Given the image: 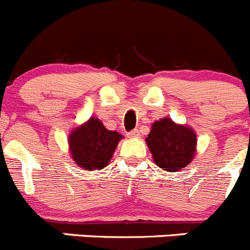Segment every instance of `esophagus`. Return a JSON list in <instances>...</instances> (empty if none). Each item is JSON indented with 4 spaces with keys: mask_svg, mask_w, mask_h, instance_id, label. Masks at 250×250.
Returning <instances> with one entry per match:
<instances>
[{
    "mask_svg": "<svg viewBox=\"0 0 250 250\" xmlns=\"http://www.w3.org/2000/svg\"><path fill=\"white\" fill-rule=\"evenodd\" d=\"M129 138H138L139 137V130L138 129H133L132 132H129Z\"/></svg>",
    "mask_w": 250,
    "mask_h": 250,
    "instance_id": "esophagus-1",
    "label": "esophagus"
}]
</instances>
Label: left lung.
I'll use <instances>...</instances> for the list:
<instances>
[{"label":"left lung","mask_w":250,"mask_h":250,"mask_svg":"<svg viewBox=\"0 0 250 250\" xmlns=\"http://www.w3.org/2000/svg\"><path fill=\"white\" fill-rule=\"evenodd\" d=\"M146 142L154 163L170 172L185 169L192 162L197 144L192 128L167 117L153 123Z\"/></svg>","instance_id":"8db88e82"}]
</instances>
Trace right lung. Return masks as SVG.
<instances>
[{
	"label": "right lung",
	"mask_w": 250,
	"mask_h": 250,
	"mask_svg": "<svg viewBox=\"0 0 250 250\" xmlns=\"http://www.w3.org/2000/svg\"><path fill=\"white\" fill-rule=\"evenodd\" d=\"M122 134L108 130L96 117L79 125L69 134L72 160L86 170L104 169L108 165Z\"/></svg>",
	"instance_id": "1"
}]
</instances>
